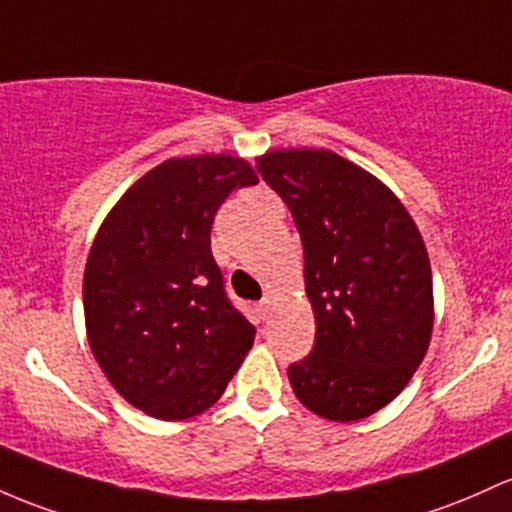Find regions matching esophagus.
I'll return each instance as SVG.
<instances>
[{
    "instance_id": "34e87169",
    "label": "esophagus",
    "mask_w": 512,
    "mask_h": 512,
    "mask_svg": "<svg viewBox=\"0 0 512 512\" xmlns=\"http://www.w3.org/2000/svg\"><path fill=\"white\" fill-rule=\"evenodd\" d=\"M272 303H274V296L267 294L265 299L260 301V316L262 318H269V313H272Z\"/></svg>"
}]
</instances>
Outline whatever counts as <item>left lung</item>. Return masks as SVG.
Masks as SVG:
<instances>
[{
    "label": "left lung",
    "mask_w": 512,
    "mask_h": 512,
    "mask_svg": "<svg viewBox=\"0 0 512 512\" xmlns=\"http://www.w3.org/2000/svg\"><path fill=\"white\" fill-rule=\"evenodd\" d=\"M257 170L301 233L316 318L311 355L289 367L291 389L333 423L369 418L428 352L435 303L423 235L381 179L333 150H272Z\"/></svg>",
    "instance_id": "left-lung-1"
}]
</instances>
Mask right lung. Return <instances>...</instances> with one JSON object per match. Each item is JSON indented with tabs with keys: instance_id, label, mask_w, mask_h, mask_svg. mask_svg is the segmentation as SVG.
I'll use <instances>...</instances> for the list:
<instances>
[{
	"instance_id": "obj_1",
	"label": "right lung",
	"mask_w": 512,
	"mask_h": 512,
	"mask_svg": "<svg viewBox=\"0 0 512 512\" xmlns=\"http://www.w3.org/2000/svg\"><path fill=\"white\" fill-rule=\"evenodd\" d=\"M252 184L243 157H172L97 230L82 282L89 347L111 386L153 418L204 413L250 352L255 328L228 301L211 226L230 192Z\"/></svg>"
}]
</instances>
